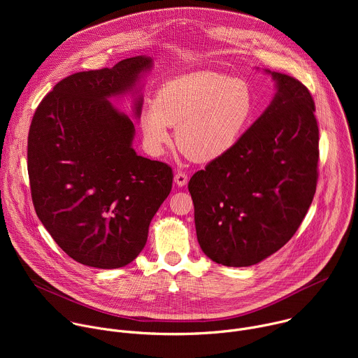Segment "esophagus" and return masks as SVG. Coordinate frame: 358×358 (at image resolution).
Segmentation results:
<instances>
[{"label":"esophagus","mask_w":358,"mask_h":358,"mask_svg":"<svg viewBox=\"0 0 358 358\" xmlns=\"http://www.w3.org/2000/svg\"><path fill=\"white\" fill-rule=\"evenodd\" d=\"M174 182L178 185V187H184L187 182H188V177L185 173H181V171H177L176 176H174Z\"/></svg>","instance_id":"esophagus-1"}]
</instances>
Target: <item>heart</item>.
Listing matches in <instances>:
<instances>
[{
	"instance_id": "obj_1",
	"label": "heart",
	"mask_w": 358,
	"mask_h": 358,
	"mask_svg": "<svg viewBox=\"0 0 358 358\" xmlns=\"http://www.w3.org/2000/svg\"><path fill=\"white\" fill-rule=\"evenodd\" d=\"M253 112L248 82L215 71H199L164 82L155 105L140 115L148 148L162 152L177 126V143L199 163L222 157L236 144Z\"/></svg>"
}]
</instances>
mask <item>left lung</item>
I'll use <instances>...</instances> for the list:
<instances>
[{"mask_svg": "<svg viewBox=\"0 0 358 358\" xmlns=\"http://www.w3.org/2000/svg\"><path fill=\"white\" fill-rule=\"evenodd\" d=\"M275 96L222 157L196 171L188 191L196 239L224 266H252L297 231L317 184L319 127L315 101L292 76L265 69Z\"/></svg>", "mask_w": 358, "mask_h": 358, "instance_id": "1", "label": "left lung"}]
</instances>
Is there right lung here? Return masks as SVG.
Instances as JSON below:
<instances>
[{
    "label": "right lung",
    "instance_id": "add662e5",
    "mask_svg": "<svg viewBox=\"0 0 358 358\" xmlns=\"http://www.w3.org/2000/svg\"><path fill=\"white\" fill-rule=\"evenodd\" d=\"M152 58L138 55L113 68L71 75L36 108L28 134V174L38 218L76 262L117 269L143 250L148 227L169 196L173 170L138 156L133 120L112 99L133 96Z\"/></svg>",
    "mask_w": 358,
    "mask_h": 358
}]
</instances>
